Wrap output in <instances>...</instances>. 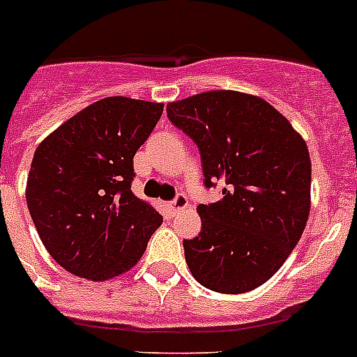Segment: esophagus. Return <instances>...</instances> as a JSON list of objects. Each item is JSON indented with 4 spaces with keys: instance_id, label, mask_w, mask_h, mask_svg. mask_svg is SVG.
Returning a JSON list of instances; mask_svg holds the SVG:
<instances>
[{
    "instance_id": "obj_1",
    "label": "esophagus",
    "mask_w": 357,
    "mask_h": 357,
    "mask_svg": "<svg viewBox=\"0 0 357 357\" xmlns=\"http://www.w3.org/2000/svg\"><path fill=\"white\" fill-rule=\"evenodd\" d=\"M187 206H189V200H187V196L178 195L172 202H170V204H168V209H170L172 213H178V211H181V209H185Z\"/></svg>"
}]
</instances>
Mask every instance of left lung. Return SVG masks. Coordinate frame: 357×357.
<instances>
[{
    "label": "left lung",
    "instance_id": "8db88e82",
    "mask_svg": "<svg viewBox=\"0 0 357 357\" xmlns=\"http://www.w3.org/2000/svg\"><path fill=\"white\" fill-rule=\"evenodd\" d=\"M168 120L198 146L207 189L202 231L185 238V259L204 287L248 293L271 280L304 234L311 161L300 137L271 103L235 91H209L167 105Z\"/></svg>",
    "mask_w": 357,
    "mask_h": 357
}]
</instances>
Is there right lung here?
Returning a JSON list of instances; mask_svg holds the SVG:
<instances>
[{
    "mask_svg": "<svg viewBox=\"0 0 357 357\" xmlns=\"http://www.w3.org/2000/svg\"><path fill=\"white\" fill-rule=\"evenodd\" d=\"M162 103L111 96L92 103L36 148L27 207L38 237L64 271L103 282L144 254L162 217L131 192L133 157Z\"/></svg>",
    "mask_w": 357,
    "mask_h": 357,
    "instance_id": "obj_1",
    "label": "right lung"
}]
</instances>
